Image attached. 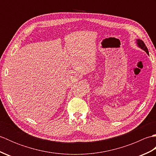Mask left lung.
Here are the masks:
<instances>
[{
  "label": "left lung",
  "mask_w": 156,
  "mask_h": 156,
  "mask_svg": "<svg viewBox=\"0 0 156 156\" xmlns=\"http://www.w3.org/2000/svg\"><path fill=\"white\" fill-rule=\"evenodd\" d=\"M137 41L138 45L140 46V47L142 49H144V50L145 52H146L147 54H149L148 49H147L146 46H145V44H144V42L143 41H142V40H141V39H137Z\"/></svg>",
  "instance_id": "1"
}]
</instances>
